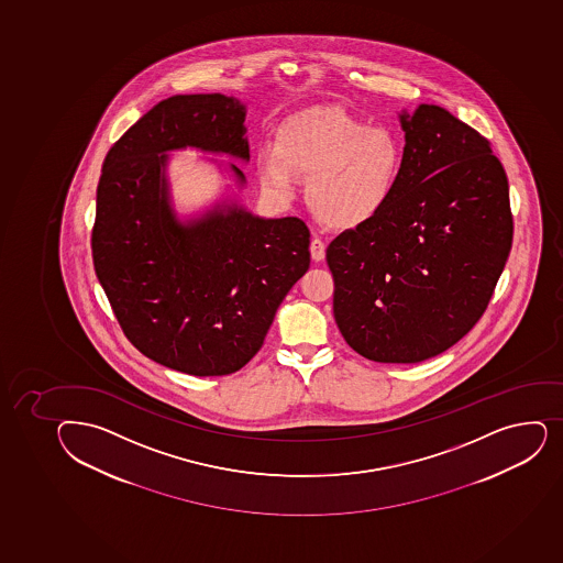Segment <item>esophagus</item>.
I'll return each mask as SVG.
<instances>
[{
  "label": "esophagus",
  "mask_w": 563,
  "mask_h": 563,
  "mask_svg": "<svg viewBox=\"0 0 563 563\" xmlns=\"http://www.w3.org/2000/svg\"><path fill=\"white\" fill-rule=\"evenodd\" d=\"M310 255L313 262H321L325 258V242L321 238H313L310 242Z\"/></svg>",
  "instance_id": "34e87169"
}]
</instances>
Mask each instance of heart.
Returning a JSON list of instances; mask_svg holds the SVG:
<instances>
[{"mask_svg":"<svg viewBox=\"0 0 563 563\" xmlns=\"http://www.w3.org/2000/svg\"><path fill=\"white\" fill-rule=\"evenodd\" d=\"M405 163L399 136L369 128L334 107H312L280 123L277 144L256 155L262 185L296 196L299 174L310 175L308 205L338 229L375 220L394 199Z\"/></svg>","mask_w":563,"mask_h":563,"instance_id":"1","label":"heart"}]
</instances>
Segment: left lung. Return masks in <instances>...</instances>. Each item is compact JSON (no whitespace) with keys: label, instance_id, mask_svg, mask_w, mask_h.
Wrapping results in <instances>:
<instances>
[{"label":"left lung","instance_id":"obj_1","mask_svg":"<svg viewBox=\"0 0 563 563\" xmlns=\"http://www.w3.org/2000/svg\"><path fill=\"white\" fill-rule=\"evenodd\" d=\"M399 120L405 163L394 199L327 250L338 329L383 364L423 362L462 340L514 238L508 179L489 142L438 104Z\"/></svg>","mask_w":563,"mask_h":563}]
</instances>
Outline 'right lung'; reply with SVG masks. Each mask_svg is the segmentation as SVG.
<instances>
[{"mask_svg":"<svg viewBox=\"0 0 563 563\" xmlns=\"http://www.w3.org/2000/svg\"><path fill=\"white\" fill-rule=\"evenodd\" d=\"M245 104L223 93L172 96L104 157L96 196L93 269L129 342L196 377L242 369L310 266L297 218L266 220L227 199L190 220L172 201L169 151L250 161ZM227 169L244 188L236 164Z\"/></svg>","mask_w":563,"mask_h":563,"instance_id":"add662e5","label":"right lung"}]
</instances>
